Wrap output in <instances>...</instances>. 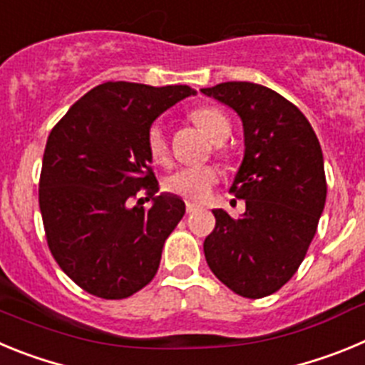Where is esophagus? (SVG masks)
Masks as SVG:
<instances>
[{
    "label": "esophagus",
    "mask_w": 365,
    "mask_h": 365,
    "mask_svg": "<svg viewBox=\"0 0 365 365\" xmlns=\"http://www.w3.org/2000/svg\"><path fill=\"white\" fill-rule=\"evenodd\" d=\"M195 210H199V206L192 205V202H188V205H186V214H193Z\"/></svg>",
    "instance_id": "obj_1"
}]
</instances>
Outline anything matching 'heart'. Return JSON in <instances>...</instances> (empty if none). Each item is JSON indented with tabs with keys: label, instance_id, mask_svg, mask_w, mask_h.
Masks as SVG:
<instances>
[{
	"label": "heart",
	"instance_id": "heart-1",
	"mask_svg": "<svg viewBox=\"0 0 365 365\" xmlns=\"http://www.w3.org/2000/svg\"><path fill=\"white\" fill-rule=\"evenodd\" d=\"M188 118L195 125H199L206 133V137L221 144L228 138L232 125L228 117L215 106H197L188 113ZM146 150L150 159L155 164H168L170 160V148L168 138L160 125H151L146 133ZM217 153L225 155L222 148H217ZM219 173L214 168H182L179 172L168 177L164 186L170 193H175L180 199L188 202H205L212 195V190L217 185Z\"/></svg>",
	"mask_w": 365,
	"mask_h": 365
}]
</instances>
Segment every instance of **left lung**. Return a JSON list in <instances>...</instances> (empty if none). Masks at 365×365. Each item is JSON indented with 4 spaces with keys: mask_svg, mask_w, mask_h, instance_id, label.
I'll use <instances>...</instances> for the list:
<instances>
[{
    "mask_svg": "<svg viewBox=\"0 0 365 365\" xmlns=\"http://www.w3.org/2000/svg\"><path fill=\"white\" fill-rule=\"evenodd\" d=\"M243 120L245 159L230 192L247 210H214L205 257L215 278L243 298H265L292 278L324 212L327 180L320 143L292 102L252 82L201 89Z\"/></svg>",
    "mask_w": 365,
    "mask_h": 365,
    "instance_id": "1",
    "label": "left lung"
}]
</instances>
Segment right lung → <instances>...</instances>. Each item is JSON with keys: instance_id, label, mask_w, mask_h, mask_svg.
<instances>
[{"instance_id": "1", "label": "right lung", "mask_w": 365, "mask_h": 365, "mask_svg": "<svg viewBox=\"0 0 365 365\" xmlns=\"http://www.w3.org/2000/svg\"><path fill=\"white\" fill-rule=\"evenodd\" d=\"M192 93L188 86L100 83L47 138L38 190L47 245L60 269L96 298H130L146 287L185 215L175 195L155 197L146 133ZM150 198L154 206L146 209Z\"/></svg>"}]
</instances>
